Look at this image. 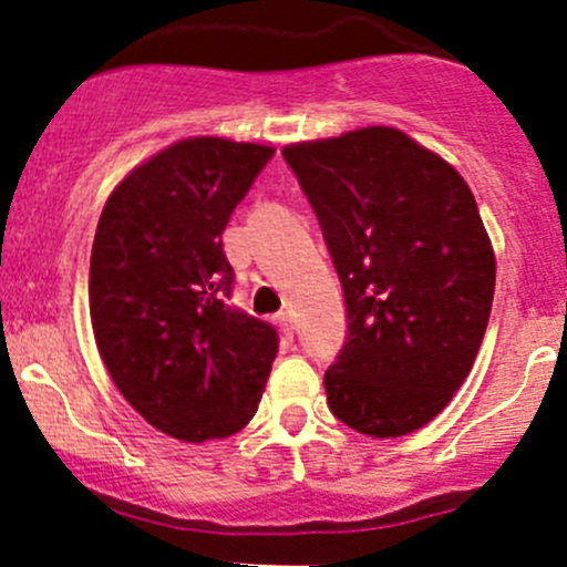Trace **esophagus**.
Wrapping results in <instances>:
<instances>
[{"instance_id":"obj_1","label":"esophagus","mask_w":567,"mask_h":567,"mask_svg":"<svg viewBox=\"0 0 567 567\" xmlns=\"http://www.w3.org/2000/svg\"><path fill=\"white\" fill-rule=\"evenodd\" d=\"M274 321L279 323V332H282L285 338H293V312H290V310L279 312V316L274 318Z\"/></svg>"}]
</instances>
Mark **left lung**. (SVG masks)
<instances>
[{
    "label": "left lung",
    "instance_id": "8db88e82",
    "mask_svg": "<svg viewBox=\"0 0 567 567\" xmlns=\"http://www.w3.org/2000/svg\"><path fill=\"white\" fill-rule=\"evenodd\" d=\"M282 157L343 285L329 410L371 437L421 430L465 382L491 318L496 257L474 194L393 126L285 146Z\"/></svg>",
    "mask_w": 567,
    "mask_h": 567
}]
</instances>
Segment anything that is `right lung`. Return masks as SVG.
Instances as JSON below:
<instances>
[{
  "mask_svg": "<svg viewBox=\"0 0 567 567\" xmlns=\"http://www.w3.org/2000/svg\"><path fill=\"white\" fill-rule=\"evenodd\" d=\"M271 146L190 137L110 194L91 249V323L115 388L188 443L251 421L279 351L271 323L233 305L221 235Z\"/></svg>",
  "mask_w": 567,
  "mask_h": 567,
  "instance_id": "right-lung-1",
  "label": "right lung"
}]
</instances>
